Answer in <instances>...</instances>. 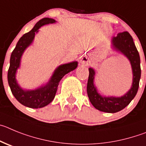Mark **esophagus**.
Wrapping results in <instances>:
<instances>
[{
	"label": "esophagus",
	"instance_id": "34e87169",
	"mask_svg": "<svg viewBox=\"0 0 146 146\" xmlns=\"http://www.w3.org/2000/svg\"><path fill=\"white\" fill-rule=\"evenodd\" d=\"M81 62H82L84 65H89V60H88V58L86 57H85V56H84V57H82V58H81Z\"/></svg>",
	"mask_w": 146,
	"mask_h": 146
}]
</instances>
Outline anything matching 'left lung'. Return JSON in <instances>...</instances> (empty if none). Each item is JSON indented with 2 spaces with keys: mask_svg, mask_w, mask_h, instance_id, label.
<instances>
[{
  "mask_svg": "<svg viewBox=\"0 0 146 146\" xmlns=\"http://www.w3.org/2000/svg\"><path fill=\"white\" fill-rule=\"evenodd\" d=\"M111 43L114 49L123 54L129 60L133 79L130 89L124 95L119 98L101 96L94 84L95 71L92 68H89V75L86 88L89 99L96 109L106 113L119 112L130 103L137 92L141 76L140 55L130 34L127 31L119 33L117 36L113 37Z\"/></svg>",
  "mask_w": 146,
  "mask_h": 146,
  "instance_id": "8db88e82",
  "label": "left lung"
}]
</instances>
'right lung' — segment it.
Returning <instances> with one entry per match:
<instances>
[{
    "label": "right lung",
    "mask_w": 146,
    "mask_h": 146,
    "mask_svg": "<svg viewBox=\"0 0 146 146\" xmlns=\"http://www.w3.org/2000/svg\"><path fill=\"white\" fill-rule=\"evenodd\" d=\"M54 22L56 21L51 18H44L39 20L30 32L24 34L20 38L11 53L10 66L8 70V82L14 98L26 107L40 108L49 104L54 98L60 80L65 74L75 70L78 66V62L60 65L56 68L49 81L45 86L34 90H25L17 82L16 73L20 66L21 57L25 50L32 44L35 33L38 32L40 27Z\"/></svg>",
    "instance_id": "obj_1"
}]
</instances>
